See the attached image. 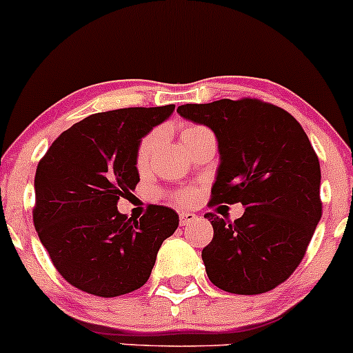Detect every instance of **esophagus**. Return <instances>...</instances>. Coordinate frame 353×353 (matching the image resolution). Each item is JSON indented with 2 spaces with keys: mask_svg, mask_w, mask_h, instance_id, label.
I'll return each mask as SVG.
<instances>
[{
  "mask_svg": "<svg viewBox=\"0 0 353 353\" xmlns=\"http://www.w3.org/2000/svg\"><path fill=\"white\" fill-rule=\"evenodd\" d=\"M195 219H197V216H195V214H192V212H180L181 226H187V224L194 223Z\"/></svg>",
  "mask_w": 353,
  "mask_h": 353,
  "instance_id": "34e87169",
  "label": "esophagus"
}]
</instances>
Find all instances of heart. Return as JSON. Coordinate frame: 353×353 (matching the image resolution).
Here are the masks:
<instances>
[{
    "mask_svg": "<svg viewBox=\"0 0 353 353\" xmlns=\"http://www.w3.org/2000/svg\"><path fill=\"white\" fill-rule=\"evenodd\" d=\"M202 129H203V127H199V125L185 127L183 132H181V141L187 139V137H190L192 134L199 132V130H202ZM159 139H161V134H159V130H152V132L148 134V136L144 137L143 141H141L139 150H137V168L144 170L148 165H150L151 156H152V152H154L156 148H158ZM190 199H192L190 194H181L180 197H178V201L188 202Z\"/></svg>",
    "mask_w": 353,
    "mask_h": 353,
    "instance_id": "heart-1",
    "label": "heart"
}]
</instances>
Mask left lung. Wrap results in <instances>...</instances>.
<instances>
[{"mask_svg": "<svg viewBox=\"0 0 353 353\" xmlns=\"http://www.w3.org/2000/svg\"><path fill=\"white\" fill-rule=\"evenodd\" d=\"M217 139L219 168L210 203L241 202L234 223L205 214L214 238L202 250L209 281L226 292L275 289L304 258L321 219V170L301 123L284 108L243 98L176 108Z\"/></svg>", "mask_w": 353, "mask_h": 353, "instance_id": "8db88e82", "label": "left lung"}]
</instances>
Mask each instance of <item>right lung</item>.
<instances>
[{"label": "right lung", "instance_id": "obj_1", "mask_svg": "<svg viewBox=\"0 0 353 353\" xmlns=\"http://www.w3.org/2000/svg\"><path fill=\"white\" fill-rule=\"evenodd\" d=\"M175 105L100 112L64 130L35 172L34 224L54 267L71 285L100 297L139 289L150 279L178 214L150 205L139 221L117 209L132 195L137 150Z\"/></svg>", "mask_w": 353, "mask_h": 353}]
</instances>
